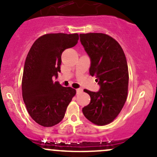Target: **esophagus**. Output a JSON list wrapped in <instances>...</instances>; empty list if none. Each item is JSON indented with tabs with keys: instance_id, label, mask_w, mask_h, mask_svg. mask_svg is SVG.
<instances>
[{
	"instance_id": "34e87169",
	"label": "esophagus",
	"mask_w": 157,
	"mask_h": 157,
	"mask_svg": "<svg viewBox=\"0 0 157 157\" xmlns=\"http://www.w3.org/2000/svg\"><path fill=\"white\" fill-rule=\"evenodd\" d=\"M82 91H83V90H82L81 88H79V89H77V90H76V92H77V93H81Z\"/></svg>"
}]
</instances>
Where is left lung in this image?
Masks as SVG:
<instances>
[{
    "label": "left lung",
    "mask_w": 157,
    "mask_h": 157,
    "mask_svg": "<svg viewBox=\"0 0 157 157\" xmlns=\"http://www.w3.org/2000/svg\"><path fill=\"white\" fill-rule=\"evenodd\" d=\"M80 40L90 59V74L96 76L99 90H85L90 102L82 111L86 118L97 125L112 122L127 99L128 69L121 45L103 33L80 34Z\"/></svg>",
    "instance_id": "obj_1"
}]
</instances>
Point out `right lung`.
I'll return each mask as SVG.
<instances>
[{"label": "right lung", "instance_id": "1", "mask_svg": "<svg viewBox=\"0 0 157 157\" xmlns=\"http://www.w3.org/2000/svg\"><path fill=\"white\" fill-rule=\"evenodd\" d=\"M78 34L51 33L33 43L26 58L22 93L31 118L40 125L52 127L64 118L76 90L64 87L57 79L61 72V55L77 45Z\"/></svg>", "mask_w": 157, "mask_h": 157}]
</instances>
